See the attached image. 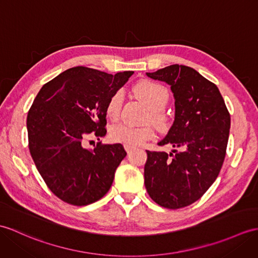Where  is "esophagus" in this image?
I'll return each mask as SVG.
<instances>
[{
  "label": "esophagus",
  "mask_w": 258,
  "mask_h": 258,
  "mask_svg": "<svg viewBox=\"0 0 258 258\" xmlns=\"http://www.w3.org/2000/svg\"><path fill=\"white\" fill-rule=\"evenodd\" d=\"M124 148H125V151H126L127 153H130V152H132L133 151V146H130V145H124Z\"/></svg>",
  "instance_id": "obj_1"
}]
</instances>
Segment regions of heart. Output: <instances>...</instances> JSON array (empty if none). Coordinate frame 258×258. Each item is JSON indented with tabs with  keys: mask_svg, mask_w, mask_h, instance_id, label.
<instances>
[{
	"mask_svg": "<svg viewBox=\"0 0 258 258\" xmlns=\"http://www.w3.org/2000/svg\"><path fill=\"white\" fill-rule=\"evenodd\" d=\"M134 90L137 97L151 110V118L153 121L157 123L163 122L164 117L159 110L163 109L169 100V92L167 88L152 80H142L136 83ZM123 101L124 93L122 90H117L113 93L105 106L107 116L112 119H116L121 114ZM109 135L111 141L115 143L130 146H140L145 142L152 140L155 133L148 125L134 126V125L127 123H117L112 125Z\"/></svg>",
	"mask_w": 258,
	"mask_h": 258,
	"instance_id": "1",
	"label": "heart"
}]
</instances>
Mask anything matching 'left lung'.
Segmentation results:
<instances>
[{
	"instance_id": "1",
	"label": "left lung",
	"mask_w": 258,
	"mask_h": 258,
	"mask_svg": "<svg viewBox=\"0 0 258 258\" xmlns=\"http://www.w3.org/2000/svg\"><path fill=\"white\" fill-rule=\"evenodd\" d=\"M165 81L175 97V122L158 143L172 153L147 152L144 167L149 197L167 209H180L199 200L222 168L231 116L218 87L195 69L171 64L147 73Z\"/></svg>"
}]
</instances>
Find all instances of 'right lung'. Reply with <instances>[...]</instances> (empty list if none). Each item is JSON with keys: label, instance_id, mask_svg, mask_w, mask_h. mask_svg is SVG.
<instances>
[{"label": "right lung", "instance_id": "right-lung-1", "mask_svg": "<svg viewBox=\"0 0 258 258\" xmlns=\"http://www.w3.org/2000/svg\"><path fill=\"white\" fill-rule=\"evenodd\" d=\"M133 71L110 75L70 68L45 83L27 114L28 148L51 192L73 206H87L110 190L126 152L122 144L86 147L106 134L105 106Z\"/></svg>", "mask_w": 258, "mask_h": 258}]
</instances>
